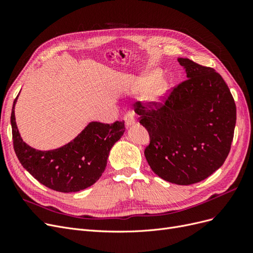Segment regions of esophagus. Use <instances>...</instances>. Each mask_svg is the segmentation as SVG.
Here are the masks:
<instances>
[{
  "instance_id": "obj_1",
  "label": "esophagus",
  "mask_w": 253,
  "mask_h": 253,
  "mask_svg": "<svg viewBox=\"0 0 253 253\" xmlns=\"http://www.w3.org/2000/svg\"><path fill=\"white\" fill-rule=\"evenodd\" d=\"M125 120H126V127H129V126H132L133 125H135L136 120H135L134 113L133 112H127L125 115Z\"/></svg>"
}]
</instances>
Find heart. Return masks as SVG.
<instances>
[{
  "label": "heart",
  "mask_w": 253,
  "mask_h": 253,
  "mask_svg": "<svg viewBox=\"0 0 253 253\" xmlns=\"http://www.w3.org/2000/svg\"><path fill=\"white\" fill-rule=\"evenodd\" d=\"M167 87V84L164 81H160L157 85H155L151 89V91L149 93V95L147 96V99L149 101H157L158 99L160 98V96H163V94L165 93Z\"/></svg>",
  "instance_id": "obj_1"
}]
</instances>
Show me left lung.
Instances as JSON below:
<instances>
[{"instance_id": "1", "label": "left lung", "mask_w": 253, "mask_h": 253, "mask_svg": "<svg viewBox=\"0 0 253 253\" xmlns=\"http://www.w3.org/2000/svg\"><path fill=\"white\" fill-rule=\"evenodd\" d=\"M187 80L175 86L165 103L134 104L150 135L144 156L160 178L188 186L209 177L230 152L236 106L228 85L211 67L178 58ZM157 108L152 109L150 106Z\"/></svg>"}]
</instances>
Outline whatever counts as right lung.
Here are the masks:
<instances>
[{"label": "right lung", "mask_w": 253, "mask_h": 253, "mask_svg": "<svg viewBox=\"0 0 253 253\" xmlns=\"http://www.w3.org/2000/svg\"><path fill=\"white\" fill-rule=\"evenodd\" d=\"M11 111L13 149L21 165L42 185L58 192H78L100 178L110 151L125 133V121L113 125L91 121L71 142L55 150L40 151L23 141Z\"/></svg>", "instance_id": "1"}]
</instances>
